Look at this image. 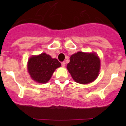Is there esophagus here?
<instances>
[{"label":"esophagus","instance_id":"1","mask_svg":"<svg viewBox=\"0 0 126 126\" xmlns=\"http://www.w3.org/2000/svg\"><path fill=\"white\" fill-rule=\"evenodd\" d=\"M61 65H62V67H65V62H62V63H61Z\"/></svg>","mask_w":126,"mask_h":126}]
</instances>
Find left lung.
<instances>
[{
	"label": "left lung",
	"mask_w": 126,
	"mask_h": 126,
	"mask_svg": "<svg viewBox=\"0 0 126 126\" xmlns=\"http://www.w3.org/2000/svg\"><path fill=\"white\" fill-rule=\"evenodd\" d=\"M67 69L76 83L88 84L98 76L100 61L95 53L78 52L71 55Z\"/></svg>",
	"instance_id": "obj_1"
}]
</instances>
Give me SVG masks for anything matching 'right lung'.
Segmentation results:
<instances>
[{
  "mask_svg": "<svg viewBox=\"0 0 126 126\" xmlns=\"http://www.w3.org/2000/svg\"><path fill=\"white\" fill-rule=\"evenodd\" d=\"M61 65L57 59H52L50 55L42 53L38 55H33L29 59L28 70L32 79L39 83H46L55 69Z\"/></svg>",
  "mask_w": 126,
  "mask_h": 126,
  "instance_id": "add662e5",
  "label": "right lung"
}]
</instances>
